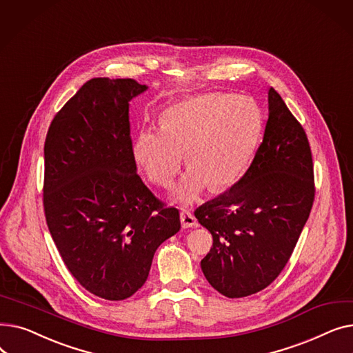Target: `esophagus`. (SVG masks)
Wrapping results in <instances>:
<instances>
[{"label": "esophagus", "instance_id": "34e87169", "mask_svg": "<svg viewBox=\"0 0 353 353\" xmlns=\"http://www.w3.org/2000/svg\"><path fill=\"white\" fill-rule=\"evenodd\" d=\"M180 221H181V226H183L184 229H188V228H197V226H199L194 214H193L192 212H189V210H183V212L180 213Z\"/></svg>", "mask_w": 353, "mask_h": 353}]
</instances>
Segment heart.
Listing matches in <instances>:
<instances>
[{"label":"heart","mask_w":353,"mask_h":353,"mask_svg":"<svg viewBox=\"0 0 353 353\" xmlns=\"http://www.w3.org/2000/svg\"><path fill=\"white\" fill-rule=\"evenodd\" d=\"M263 125L257 104L248 97L208 92L174 103L160 117L161 130L145 128L134 141V159L148 180L170 188L183 163L190 172L176 192L190 203L208 184L232 186L249 167Z\"/></svg>","instance_id":"b5f03b06"}]
</instances>
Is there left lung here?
<instances>
[{
  "mask_svg": "<svg viewBox=\"0 0 353 353\" xmlns=\"http://www.w3.org/2000/svg\"><path fill=\"white\" fill-rule=\"evenodd\" d=\"M314 192L305 128L272 87L263 141L249 169L229 192L194 212L213 236L201 261L209 283L232 299L268 288L289 262Z\"/></svg>",
  "mask_w": 353,
  "mask_h": 353,
  "instance_id": "left-lung-1",
  "label": "left lung"
}]
</instances>
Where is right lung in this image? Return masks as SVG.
<instances>
[{
  "mask_svg": "<svg viewBox=\"0 0 353 353\" xmlns=\"http://www.w3.org/2000/svg\"><path fill=\"white\" fill-rule=\"evenodd\" d=\"M133 79L88 80L54 116L44 144L43 206L63 262L90 293L123 301L147 281L180 213L136 173L128 101Z\"/></svg>",
  "mask_w": 353,
  "mask_h": 353,
  "instance_id": "add662e5",
  "label": "right lung"
}]
</instances>
